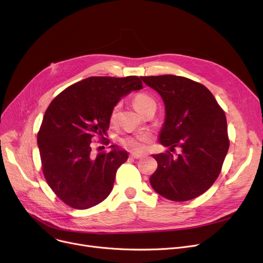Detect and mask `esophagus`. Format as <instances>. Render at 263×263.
Here are the masks:
<instances>
[{"label": "esophagus", "mask_w": 263, "mask_h": 263, "mask_svg": "<svg viewBox=\"0 0 263 263\" xmlns=\"http://www.w3.org/2000/svg\"><path fill=\"white\" fill-rule=\"evenodd\" d=\"M130 156H132L133 158H135V159H139V158H142V157H143V155L137 154V153H133V154H130Z\"/></svg>", "instance_id": "1"}]
</instances>
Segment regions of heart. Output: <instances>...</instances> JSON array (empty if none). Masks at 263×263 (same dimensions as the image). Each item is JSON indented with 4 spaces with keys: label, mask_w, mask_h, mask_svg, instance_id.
I'll return each mask as SVG.
<instances>
[{
    "label": "heart",
    "mask_w": 263,
    "mask_h": 263,
    "mask_svg": "<svg viewBox=\"0 0 263 263\" xmlns=\"http://www.w3.org/2000/svg\"><path fill=\"white\" fill-rule=\"evenodd\" d=\"M155 104L153 101V98L151 96H148L145 93H139L137 94L134 97V105L136 109L139 112H141L144 108H146L148 105ZM120 109V104H117L114 109H112L111 114H110V121L115 122L118 117V112ZM151 140V136L149 135H129L124 137V138L121 140V143L130 151L136 152V153H142L146 149V143Z\"/></svg>",
    "instance_id": "b5f03b06"
}]
</instances>
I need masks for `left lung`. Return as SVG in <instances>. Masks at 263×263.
Wrapping results in <instances>:
<instances>
[{"mask_svg":"<svg viewBox=\"0 0 263 263\" xmlns=\"http://www.w3.org/2000/svg\"><path fill=\"white\" fill-rule=\"evenodd\" d=\"M165 104L160 144L172 152L153 155L157 169L149 178L152 189L173 201H187L206 192L219 176L229 148L227 120L206 87L185 77H141Z\"/></svg>","mask_w":263,"mask_h":263,"instance_id":"1","label":"left lung"}]
</instances>
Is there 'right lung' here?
Returning <instances> with one entry per match:
<instances>
[{
  "label": "right lung",
  "instance_id": "right-lung-1",
  "mask_svg": "<svg viewBox=\"0 0 263 263\" xmlns=\"http://www.w3.org/2000/svg\"><path fill=\"white\" fill-rule=\"evenodd\" d=\"M142 87L136 76L90 77L68 86L47 108L37 135L43 172L50 189L67 205L89 209L111 193L117 170L128 153L110 145L108 153L93 156L91 143L96 137L106 139L110 114L120 99Z\"/></svg>",
  "mask_w": 263,
  "mask_h": 263
}]
</instances>
